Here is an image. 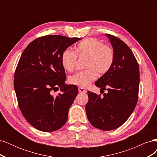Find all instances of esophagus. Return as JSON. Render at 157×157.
I'll list each match as a JSON object with an SVG mask.
<instances>
[{"label":"esophagus","instance_id":"obj_1","mask_svg":"<svg viewBox=\"0 0 157 157\" xmlns=\"http://www.w3.org/2000/svg\"><path fill=\"white\" fill-rule=\"evenodd\" d=\"M78 91L80 93H86L87 92L86 90H85L84 88L82 87H78Z\"/></svg>","mask_w":157,"mask_h":157}]
</instances>
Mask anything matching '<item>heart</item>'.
Masks as SVG:
<instances>
[{"instance_id": "b5f03b06", "label": "heart", "mask_w": 157, "mask_h": 157, "mask_svg": "<svg viewBox=\"0 0 157 157\" xmlns=\"http://www.w3.org/2000/svg\"><path fill=\"white\" fill-rule=\"evenodd\" d=\"M77 57L86 58L84 67L87 69L69 77L71 84L86 88L100 75L106 74L112 67L115 60V53L112 47L95 38H88L75 47V50H65L61 55V62L63 68L72 72L75 69Z\"/></svg>"}]
</instances>
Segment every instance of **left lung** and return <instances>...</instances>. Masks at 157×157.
<instances>
[{"instance_id": "obj_1", "label": "left lung", "mask_w": 157, "mask_h": 157, "mask_svg": "<svg viewBox=\"0 0 157 157\" xmlns=\"http://www.w3.org/2000/svg\"><path fill=\"white\" fill-rule=\"evenodd\" d=\"M106 35L113 46L115 60L111 69L95 85L108 92L101 97L88 91L86 112L93 126L109 131L122 126L134 110L138 99L140 69L129 47L117 36Z\"/></svg>"}]
</instances>
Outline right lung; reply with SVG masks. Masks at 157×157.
I'll use <instances>...</instances> for the list:
<instances>
[{"label":"right lung","instance_id":"1","mask_svg":"<svg viewBox=\"0 0 157 157\" xmlns=\"http://www.w3.org/2000/svg\"><path fill=\"white\" fill-rule=\"evenodd\" d=\"M80 39L56 35L40 36L21 56L14 74V89L22 115L37 130L54 132L67 121L78 88L65 84L61 58L68 47ZM59 88L61 93L54 97L52 93Z\"/></svg>","mask_w":157,"mask_h":157}]
</instances>
